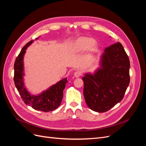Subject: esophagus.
I'll use <instances>...</instances> for the list:
<instances>
[{"mask_svg": "<svg viewBox=\"0 0 146 146\" xmlns=\"http://www.w3.org/2000/svg\"><path fill=\"white\" fill-rule=\"evenodd\" d=\"M74 75L76 78H78V77H80L82 76V73L80 71H76L74 72Z\"/></svg>", "mask_w": 146, "mask_h": 146, "instance_id": "obj_1", "label": "esophagus"}]
</instances>
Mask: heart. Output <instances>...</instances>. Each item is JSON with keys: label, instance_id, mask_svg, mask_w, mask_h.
<instances>
[{"label": "heart", "instance_id": "obj_1", "mask_svg": "<svg viewBox=\"0 0 146 146\" xmlns=\"http://www.w3.org/2000/svg\"><path fill=\"white\" fill-rule=\"evenodd\" d=\"M98 47V43L96 39L87 36H81L75 40L70 46V50L72 54H76L83 52L85 49L87 52L92 53Z\"/></svg>", "mask_w": 146, "mask_h": 146}]
</instances>
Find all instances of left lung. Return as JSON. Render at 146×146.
I'll return each instance as SVG.
<instances>
[{"label": "left lung", "instance_id": "8db88e82", "mask_svg": "<svg viewBox=\"0 0 146 146\" xmlns=\"http://www.w3.org/2000/svg\"><path fill=\"white\" fill-rule=\"evenodd\" d=\"M130 60L120 42L105 48L101 68L94 75L85 74L83 95L90 109L104 113L123 98L130 83Z\"/></svg>", "mask_w": 146, "mask_h": 146}]
</instances>
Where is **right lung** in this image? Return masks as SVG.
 I'll return each mask as SVG.
<instances>
[{
  "label": "right lung",
  "instance_id": "1",
  "mask_svg": "<svg viewBox=\"0 0 146 146\" xmlns=\"http://www.w3.org/2000/svg\"><path fill=\"white\" fill-rule=\"evenodd\" d=\"M32 42L33 40L26 44L16 57L14 64L15 84L22 99L26 105L31 106L33 109L38 111H52L58 108L61 104L63 99V90L68 82L67 78L60 80L40 95H30L24 87L23 82V57L25 50Z\"/></svg>",
  "mask_w": 146,
  "mask_h": 146
}]
</instances>
